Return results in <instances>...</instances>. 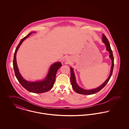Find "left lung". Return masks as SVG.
I'll return each instance as SVG.
<instances>
[{
    "label": "left lung",
    "mask_w": 129,
    "mask_h": 129,
    "mask_svg": "<svg viewBox=\"0 0 129 129\" xmlns=\"http://www.w3.org/2000/svg\"><path fill=\"white\" fill-rule=\"evenodd\" d=\"M102 42L105 44V45L106 47L107 51H108L110 53L109 57L112 60V65H111V68L110 75H109L108 78L106 80V81L103 84H102L100 86L98 87L97 88L91 89V90H86V89L81 88L77 84L76 79H75V74L74 73V69L72 68H71V80L72 85L73 88L74 89V90L77 93L83 94V95H90V94H93L99 92L100 90H101L106 85V84L108 83L109 79H110L111 77L112 74V73H113V68H114V57L113 55L112 51L111 50V49L109 42L104 34L102 35Z\"/></svg>",
    "instance_id": "8db88e82"
}]
</instances>
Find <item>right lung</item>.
Wrapping results in <instances>:
<instances>
[{
    "mask_svg": "<svg viewBox=\"0 0 129 129\" xmlns=\"http://www.w3.org/2000/svg\"><path fill=\"white\" fill-rule=\"evenodd\" d=\"M33 33L34 32L30 33L27 36L22 39L17 48H16L13 62V68L15 76L18 79L19 82L24 88L29 92L42 93L48 91L53 87L55 81L56 72L58 69L61 67V63L60 62H56L52 64L49 70L48 73L46 77L42 80L37 81H29L24 79L22 77L19 72L18 68L16 61V54L20 45L22 44L23 42Z\"/></svg>",
    "mask_w": 129,
    "mask_h": 129,
    "instance_id": "right-lung-1",
    "label": "right lung"
}]
</instances>
